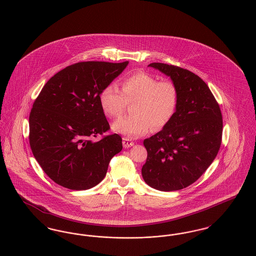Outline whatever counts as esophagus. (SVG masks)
<instances>
[{
    "label": "esophagus",
    "mask_w": 256,
    "mask_h": 256,
    "mask_svg": "<svg viewBox=\"0 0 256 256\" xmlns=\"http://www.w3.org/2000/svg\"><path fill=\"white\" fill-rule=\"evenodd\" d=\"M134 144V142L132 139H130V138H122V146H124V148L132 147Z\"/></svg>",
    "instance_id": "1"
}]
</instances>
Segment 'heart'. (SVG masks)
I'll return each instance as SVG.
<instances>
[{
    "instance_id": "obj_1",
    "label": "heart",
    "mask_w": 256,
    "mask_h": 256,
    "mask_svg": "<svg viewBox=\"0 0 256 256\" xmlns=\"http://www.w3.org/2000/svg\"><path fill=\"white\" fill-rule=\"evenodd\" d=\"M103 113L118 118L128 104L134 103L130 117L122 118L112 124V130L128 138L146 134L150 128L158 130L174 118L179 103V90L172 80H158L153 75L136 72L122 82V92L114 84H107L99 94Z\"/></svg>"
}]
</instances>
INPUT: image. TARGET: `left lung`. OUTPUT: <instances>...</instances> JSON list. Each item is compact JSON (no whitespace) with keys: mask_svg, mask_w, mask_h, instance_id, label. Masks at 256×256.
Returning <instances> with one entry per match:
<instances>
[{"mask_svg":"<svg viewBox=\"0 0 256 256\" xmlns=\"http://www.w3.org/2000/svg\"><path fill=\"white\" fill-rule=\"evenodd\" d=\"M170 76L179 90L172 120L143 144L147 160L144 181L160 191H176L198 180L216 157L222 140L220 107L208 84L193 72L164 63H151Z\"/></svg>","mask_w":256,"mask_h":256,"instance_id":"8db88e82","label":"left lung"}]
</instances>
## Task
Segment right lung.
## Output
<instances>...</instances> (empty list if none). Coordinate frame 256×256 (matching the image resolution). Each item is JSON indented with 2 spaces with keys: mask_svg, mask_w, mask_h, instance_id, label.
I'll use <instances>...</instances> for the list:
<instances>
[{
  "mask_svg": "<svg viewBox=\"0 0 256 256\" xmlns=\"http://www.w3.org/2000/svg\"><path fill=\"white\" fill-rule=\"evenodd\" d=\"M128 61H84L67 66L46 82L29 116V143L46 174L71 190L94 187L109 162L122 149V138L110 130L100 107L104 86Z\"/></svg>",
  "mask_w": 256,
  "mask_h": 256,
  "instance_id": "1",
  "label": "right lung"
}]
</instances>
